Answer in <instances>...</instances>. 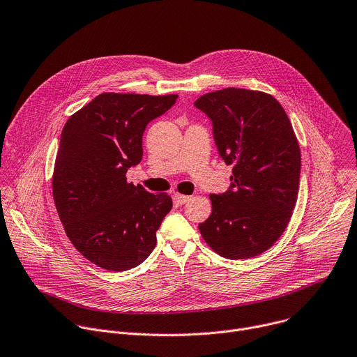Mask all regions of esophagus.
<instances>
[{"instance_id": "1", "label": "esophagus", "mask_w": 357, "mask_h": 357, "mask_svg": "<svg viewBox=\"0 0 357 357\" xmlns=\"http://www.w3.org/2000/svg\"><path fill=\"white\" fill-rule=\"evenodd\" d=\"M174 199L178 202V204H185V202H188L190 199H191V197L190 195H183V194H174Z\"/></svg>"}]
</instances>
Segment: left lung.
<instances>
[{"instance_id":"left-lung-1","label":"left lung","mask_w":357,"mask_h":357,"mask_svg":"<svg viewBox=\"0 0 357 357\" xmlns=\"http://www.w3.org/2000/svg\"><path fill=\"white\" fill-rule=\"evenodd\" d=\"M194 105L212 121L220 156L234 166L229 190L209 195L212 212L199 232L225 259L255 257L286 231L297 202L301 152L293 125L261 91L224 89Z\"/></svg>"}]
</instances>
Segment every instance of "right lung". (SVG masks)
Listing matches in <instances>:
<instances>
[{
    "instance_id": "1",
    "label": "right lung",
    "mask_w": 357,
    "mask_h": 357,
    "mask_svg": "<svg viewBox=\"0 0 357 357\" xmlns=\"http://www.w3.org/2000/svg\"><path fill=\"white\" fill-rule=\"evenodd\" d=\"M177 97L104 93L61 130L52 180L54 205L70 242L98 267L133 268L156 246L172 198L128 183L126 172L142 160L146 125Z\"/></svg>"
}]
</instances>
